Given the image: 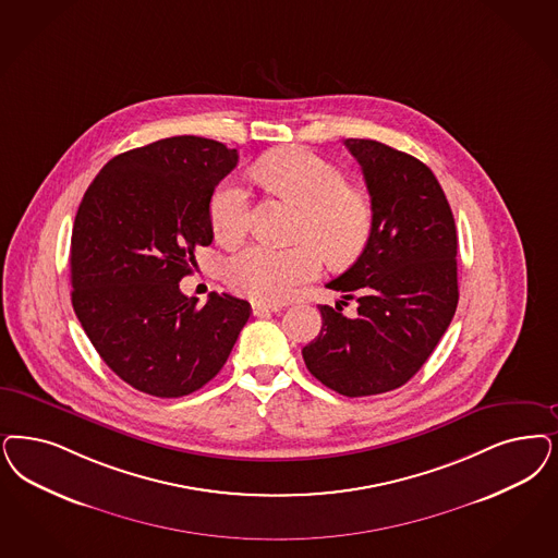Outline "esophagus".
<instances>
[{"label":"esophagus","instance_id":"obj_1","mask_svg":"<svg viewBox=\"0 0 558 558\" xmlns=\"http://www.w3.org/2000/svg\"><path fill=\"white\" fill-rule=\"evenodd\" d=\"M278 311H282L280 305H266V303H253V315L255 317H264V315H268V313H278Z\"/></svg>","mask_w":558,"mask_h":558}]
</instances>
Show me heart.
Here are the masks:
<instances>
[{
    "label": "heart",
    "mask_w": 558,
    "mask_h": 558,
    "mask_svg": "<svg viewBox=\"0 0 558 558\" xmlns=\"http://www.w3.org/2000/svg\"><path fill=\"white\" fill-rule=\"evenodd\" d=\"M255 177L303 208L296 231L303 241L292 247L253 243L232 255L227 264L232 289L278 303L319 274L322 253L331 264H347L365 250L375 225L373 199L350 185L347 173L331 160L303 146H287L259 158ZM208 211L214 236L234 245L250 227V192L239 181L225 179L211 193Z\"/></svg>",
    "instance_id": "heart-1"
}]
</instances>
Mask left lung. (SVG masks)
I'll return each mask as SVG.
<instances>
[{"label":"left lung","instance_id":"8db88e82","mask_svg":"<svg viewBox=\"0 0 558 558\" xmlns=\"http://www.w3.org/2000/svg\"><path fill=\"white\" fill-rule=\"evenodd\" d=\"M375 208L371 239L350 268L327 282L342 292L319 305L324 326L303 348L311 375L363 398L410 381L439 344L458 307V234L433 171L410 154L375 140L348 137ZM360 303L347 318L341 305Z\"/></svg>","mask_w":558,"mask_h":558}]
</instances>
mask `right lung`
Segmentation results:
<instances>
[{"label": "right lung", "instance_id": "right-lung-1", "mask_svg": "<svg viewBox=\"0 0 558 558\" xmlns=\"http://www.w3.org/2000/svg\"><path fill=\"white\" fill-rule=\"evenodd\" d=\"M239 162L234 148L174 135L111 158L77 208L72 305L100 359L125 384L181 398L225 366L251 305L185 296L195 247L210 245V197Z\"/></svg>", "mask_w": 558, "mask_h": 558}]
</instances>
